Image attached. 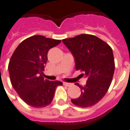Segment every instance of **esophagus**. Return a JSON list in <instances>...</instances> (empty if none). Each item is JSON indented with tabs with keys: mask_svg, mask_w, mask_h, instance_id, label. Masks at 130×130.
Instances as JSON below:
<instances>
[{
	"mask_svg": "<svg viewBox=\"0 0 130 130\" xmlns=\"http://www.w3.org/2000/svg\"><path fill=\"white\" fill-rule=\"evenodd\" d=\"M63 85H64L65 86H67V87H70V86L72 85V84L71 83H63Z\"/></svg>",
	"mask_w": 130,
	"mask_h": 130,
	"instance_id": "1",
	"label": "esophagus"
}]
</instances>
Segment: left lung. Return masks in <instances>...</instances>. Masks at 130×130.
<instances>
[{
  "mask_svg": "<svg viewBox=\"0 0 130 130\" xmlns=\"http://www.w3.org/2000/svg\"><path fill=\"white\" fill-rule=\"evenodd\" d=\"M75 60V70L83 71L87 77L85 86L76 83L81 95L72 102L88 107L101 100L109 89L115 71V60L111 47L97 36L81 34L62 40Z\"/></svg>",
  "mask_w": 130,
  "mask_h": 130,
  "instance_id": "8db88e82",
  "label": "left lung"
}]
</instances>
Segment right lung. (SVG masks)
<instances>
[{"instance_id":"1","label":"right lung","mask_w":130,"mask_h":130,"mask_svg":"<svg viewBox=\"0 0 130 130\" xmlns=\"http://www.w3.org/2000/svg\"><path fill=\"white\" fill-rule=\"evenodd\" d=\"M60 40L33 35L21 42L12 55L9 64L10 79L13 88L23 101L33 107H44L53 100L60 81H49L42 76L50 48Z\"/></svg>"}]
</instances>
